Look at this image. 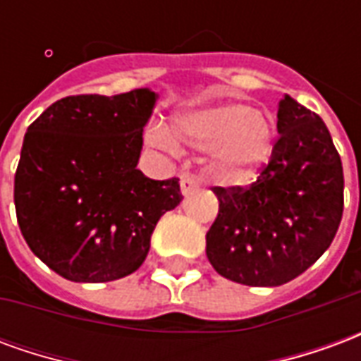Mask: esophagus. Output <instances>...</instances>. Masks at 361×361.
Returning a JSON list of instances; mask_svg holds the SVG:
<instances>
[{"label": "esophagus", "mask_w": 361, "mask_h": 361, "mask_svg": "<svg viewBox=\"0 0 361 361\" xmlns=\"http://www.w3.org/2000/svg\"><path fill=\"white\" fill-rule=\"evenodd\" d=\"M199 188V180H197L193 173L189 172H183L180 178V189H181V195L188 197L193 189Z\"/></svg>", "instance_id": "obj_1"}]
</instances>
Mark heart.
Instances as JSON below:
<instances>
[{
    "label": "heart",
    "instance_id": "b5f03b06",
    "mask_svg": "<svg viewBox=\"0 0 361 361\" xmlns=\"http://www.w3.org/2000/svg\"><path fill=\"white\" fill-rule=\"evenodd\" d=\"M154 147L164 150L185 145L211 149L212 166L228 180H243L269 162L274 145V129L263 111L242 102L195 104L172 118V133L157 126L147 133Z\"/></svg>",
    "mask_w": 361,
    "mask_h": 361
}]
</instances>
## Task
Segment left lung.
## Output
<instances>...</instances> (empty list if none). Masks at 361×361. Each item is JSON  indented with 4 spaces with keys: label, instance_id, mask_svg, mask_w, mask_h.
Listing matches in <instances>:
<instances>
[{
    "label": "left lung",
    "instance_id": "8db88e82",
    "mask_svg": "<svg viewBox=\"0 0 361 361\" xmlns=\"http://www.w3.org/2000/svg\"><path fill=\"white\" fill-rule=\"evenodd\" d=\"M279 141L250 188H214L219 216L207 257L220 276L280 286L307 271L333 242L344 209V176L325 121L284 94Z\"/></svg>",
    "mask_w": 361,
    "mask_h": 361
}]
</instances>
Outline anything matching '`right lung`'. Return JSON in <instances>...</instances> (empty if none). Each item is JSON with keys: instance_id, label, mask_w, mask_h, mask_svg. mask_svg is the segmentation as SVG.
I'll return each mask as SVG.
<instances>
[{"instance_id": "obj_1", "label": "right lung", "mask_w": 361, "mask_h": 361, "mask_svg": "<svg viewBox=\"0 0 361 361\" xmlns=\"http://www.w3.org/2000/svg\"><path fill=\"white\" fill-rule=\"evenodd\" d=\"M158 94L67 96L27 129L15 173V211L28 247L71 282H110L142 265L180 183L137 170Z\"/></svg>"}]
</instances>
